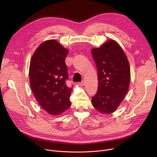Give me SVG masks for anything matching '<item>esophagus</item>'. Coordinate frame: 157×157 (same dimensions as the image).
I'll use <instances>...</instances> for the list:
<instances>
[{
    "mask_svg": "<svg viewBox=\"0 0 157 157\" xmlns=\"http://www.w3.org/2000/svg\"><path fill=\"white\" fill-rule=\"evenodd\" d=\"M84 81H82L81 82H79V86H84Z\"/></svg>",
    "mask_w": 157,
    "mask_h": 157,
    "instance_id": "34e87169",
    "label": "esophagus"
}]
</instances>
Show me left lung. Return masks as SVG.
I'll return each mask as SVG.
<instances>
[{"label": "left lung", "instance_id": "left-lung-1", "mask_svg": "<svg viewBox=\"0 0 157 157\" xmlns=\"http://www.w3.org/2000/svg\"><path fill=\"white\" fill-rule=\"evenodd\" d=\"M91 54L96 65L98 87L91 99L93 107L100 113L115 112L128 93L130 67L127 57L117 42L109 39Z\"/></svg>", "mask_w": 157, "mask_h": 157}]
</instances>
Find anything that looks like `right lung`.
<instances>
[{
  "mask_svg": "<svg viewBox=\"0 0 157 157\" xmlns=\"http://www.w3.org/2000/svg\"><path fill=\"white\" fill-rule=\"evenodd\" d=\"M68 50L50 39L41 43L33 54L29 66L30 86L40 107L52 116L59 115L71 106L73 88L67 87L65 58Z\"/></svg>",
  "mask_w": 157,
  "mask_h": 157,
  "instance_id": "1",
  "label": "right lung"
}]
</instances>
